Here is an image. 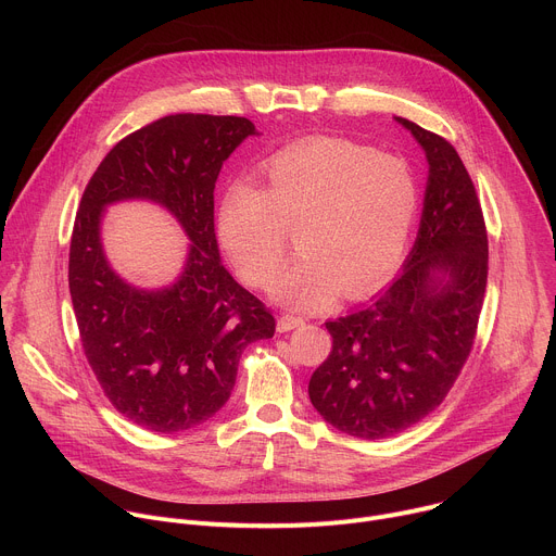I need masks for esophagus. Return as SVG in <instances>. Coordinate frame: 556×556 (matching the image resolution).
<instances>
[{
  "label": "esophagus",
  "instance_id": "esophagus-1",
  "mask_svg": "<svg viewBox=\"0 0 556 556\" xmlns=\"http://www.w3.org/2000/svg\"><path fill=\"white\" fill-rule=\"evenodd\" d=\"M303 324H305L303 316H296V314H281L279 319H277V330H279V332H290V330H294V328H299V326H303Z\"/></svg>",
  "mask_w": 556,
  "mask_h": 556
}]
</instances>
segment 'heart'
I'll list each match as a JSON object with an SVG mask.
<instances>
[{
  "label": "heart",
  "instance_id": "b5f03b06",
  "mask_svg": "<svg viewBox=\"0 0 556 556\" xmlns=\"http://www.w3.org/2000/svg\"><path fill=\"white\" fill-rule=\"evenodd\" d=\"M264 189L230 182L217 204V235L235 270L270 288L296 230L301 257L279 279V301L312 309L343 292L380 286L409 244L420 193L401 157L341 138L294 142L262 165Z\"/></svg>",
  "mask_w": 556,
  "mask_h": 556
}]
</instances>
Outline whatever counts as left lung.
<instances>
[{
  "mask_svg": "<svg viewBox=\"0 0 556 556\" xmlns=\"http://www.w3.org/2000/svg\"><path fill=\"white\" fill-rule=\"evenodd\" d=\"M422 144L429 182L403 275L374 303L328 321L330 356L307 393L339 431L380 440L442 405L478 334L489 277L482 204L455 147L395 116Z\"/></svg>",
  "mask_w": 556,
  "mask_h": 556,
  "instance_id": "obj_1",
  "label": "left lung"
}]
</instances>
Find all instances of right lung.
I'll return each instance as SVG.
<instances>
[{"instance_id": "right-lung-1", "label": "right lung", "mask_w": 556, "mask_h": 556, "mask_svg": "<svg viewBox=\"0 0 556 556\" xmlns=\"http://www.w3.org/2000/svg\"><path fill=\"white\" fill-rule=\"evenodd\" d=\"M253 134L242 116L157 118L112 147L78 204L67 268L78 334L108 401L147 431L178 433L213 418L242 352L275 334L273 312L222 266L213 224L219 169ZM138 197L172 210L192 240L186 273L163 291L129 287L102 253L104 206Z\"/></svg>"}]
</instances>
